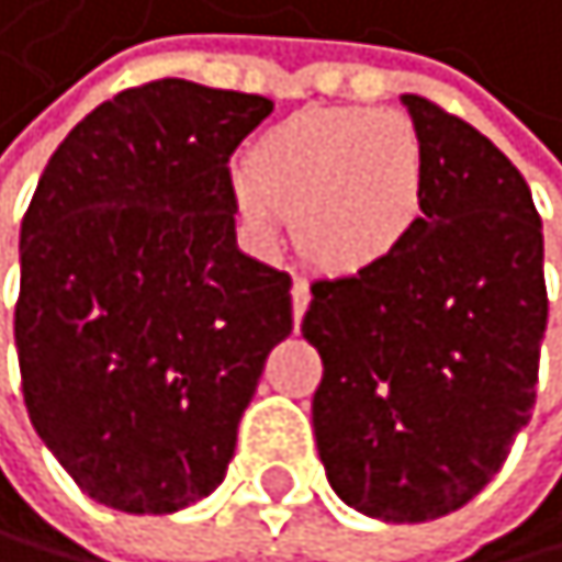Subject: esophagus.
<instances>
[{"mask_svg":"<svg viewBox=\"0 0 562 562\" xmlns=\"http://www.w3.org/2000/svg\"><path fill=\"white\" fill-rule=\"evenodd\" d=\"M307 307H311V286L304 283V279H296V283H293V321L296 324L304 321Z\"/></svg>","mask_w":562,"mask_h":562,"instance_id":"34e87169","label":"esophagus"}]
</instances>
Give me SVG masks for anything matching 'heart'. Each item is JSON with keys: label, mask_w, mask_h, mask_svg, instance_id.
<instances>
[{"label": "heart", "mask_w": 562, "mask_h": 562, "mask_svg": "<svg viewBox=\"0 0 562 562\" xmlns=\"http://www.w3.org/2000/svg\"><path fill=\"white\" fill-rule=\"evenodd\" d=\"M234 189L258 238L293 217L311 266L362 276L397 258L425 224V140L404 113L311 106L251 144Z\"/></svg>", "instance_id": "1"}]
</instances>
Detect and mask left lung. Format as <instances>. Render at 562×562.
Instances as JSON below:
<instances>
[{"label": "left lung", "instance_id": "1", "mask_svg": "<svg viewBox=\"0 0 562 562\" xmlns=\"http://www.w3.org/2000/svg\"><path fill=\"white\" fill-rule=\"evenodd\" d=\"M401 99L425 140V224L386 266L317 279L300 331L324 362L311 411L335 494L428 521L484 491L529 425L549 300L529 182L467 120Z\"/></svg>", "mask_w": 562, "mask_h": 562}]
</instances>
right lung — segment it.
<instances>
[{
  "label": "right lung",
  "mask_w": 562,
  "mask_h": 562,
  "mask_svg": "<svg viewBox=\"0 0 562 562\" xmlns=\"http://www.w3.org/2000/svg\"><path fill=\"white\" fill-rule=\"evenodd\" d=\"M272 99L123 89L58 144L20 227L26 414L92 501L172 515L217 491L290 276L238 248L231 155Z\"/></svg>",
  "instance_id": "right-lung-1"
}]
</instances>
